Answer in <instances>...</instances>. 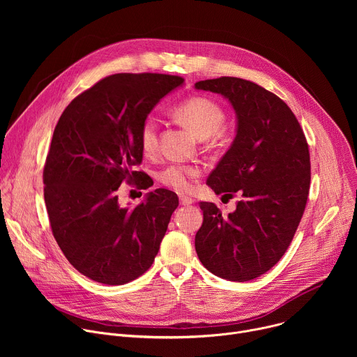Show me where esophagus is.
Masks as SVG:
<instances>
[{
    "instance_id": "esophagus-1",
    "label": "esophagus",
    "mask_w": 357,
    "mask_h": 357,
    "mask_svg": "<svg viewBox=\"0 0 357 357\" xmlns=\"http://www.w3.org/2000/svg\"><path fill=\"white\" fill-rule=\"evenodd\" d=\"M179 202H181L182 206H190L192 203H193L192 197H188V196H181V197H179Z\"/></svg>"
}]
</instances>
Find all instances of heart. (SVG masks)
<instances>
[{"mask_svg": "<svg viewBox=\"0 0 357 357\" xmlns=\"http://www.w3.org/2000/svg\"><path fill=\"white\" fill-rule=\"evenodd\" d=\"M174 117L189 128L199 139H208L215 137L223 127L226 114L225 110L208 97H192L188 98L172 110ZM138 142L144 154H154L158 148V121L154 117L144 120ZM200 175V169L193 165L171 164L165 167L160 174L158 179L161 183L179 193L189 192L193 186V181Z\"/></svg>", "mask_w": 357, "mask_h": 357, "instance_id": "obj_1", "label": "heart"}]
</instances>
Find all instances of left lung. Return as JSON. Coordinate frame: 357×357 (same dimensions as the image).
<instances>
[{
    "label": "left lung",
    "mask_w": 357,
    "mask_h": 357,
    "mask_svg": "<svg viewBox=\"0 0 357 357\" xmlns=\"http://www.w3.org/2000/svg\"><path fill=\"white\" fill-rule=\"evenodd\" d=\"M196 90L223 96L236 113V135L208 185L241 199L222 216L200 202L203 223L195 236L200 263L229 281H250L284 256L307 205L311 162L303 131L274 93L238 77L202 80Z\"/></svg>",
    "instance_id": "obj_1"
}]
</instances>
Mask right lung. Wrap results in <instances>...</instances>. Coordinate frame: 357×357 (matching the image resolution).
<instances>
[{"label":"right lung","mask_w":357,"mask_h":357,"mask_svg":"<svg viewBox=\"0 0 357 357\" xmlns=\"http://www.w3.org/2000/svg\"><path fill=\"white\" fill-rule=\"evenodd\" d=\"M179 76L119 73L77 96L62 113L43 169V196L54 237L83 275L123 285L154 263L179 202L155 189L135 208L119 203L123 181L139 182V128ZM144 185V182H142Z\"/></svg>","instance_id":"obj_1"}]
</instances>
